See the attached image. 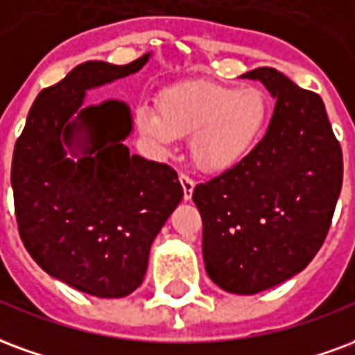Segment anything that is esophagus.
I'll use <instances>...</instances> for the list:
<instances>
[{"mask_svg":"<svg viewBox=\"0 0 355 355\" xmlns=\"http://www.w3.org/2000/svg\"><path fill=\"white\" fill-rule=\"evenodd\" d=\"M180 181H181V187H183V198L185 200H191L193 198V189H195V181L191 180L189 175L181 174L180 175Z\"/></svg>","mask_w":355,"mask_h":355,"instance_id":"34e87169","label":"esophagus"}]
</instances>
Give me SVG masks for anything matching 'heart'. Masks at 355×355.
<instances>
[{
  "instance_id": "b5f03b06",
  "label": "heart",
  "mask_w": 355,
  "mask_h": 355,
  "mask_svg": "<svg viewBox=\"0 0 355 355\" xmlns=\"http://www.w3.org/2000/svg\"><path fill=\"white\" fill-rule=\"evenodd\" d=\"M270 100L257 87L209 81L180 83L159 98V107H136L139 132L162 151L191 136V157L204 172L223 174L244 162L265 136Z\"/></svg>"
}]
</instances>
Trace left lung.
<instances>
[{"label": "left lung", "instance_id": "left-lung-1", "mask_svg": "<svg viewBox=\"0 0 355 355\" xmlns=\"http://www.w3.org/2000/svg\"><path fill=\"white\" fill-rule=\"evenodd\" d=\"M276 100L265 138L236 168L196 185L202 255L214 284L255 295L314 259L343 187V151L322 98L274 68L242 75Z\"/></svg>", "mask_w": 355, "mask_h": 355}]
</instances>
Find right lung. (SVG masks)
<instances>
[{
    "label": "right lung",
    "mask_w": 355,
    "mask_h": 355,
    "mask_svg": "<svg viewBox=\"0 0 355 355\" xmlns=\"http://www.w3.org/2000/svg\"><path fill=\"white\" fill-rule=\"evenodd\" d=\"M149 58L79 64L37 94L12 153L15 211L28 253L49 276L102 299L141 286L153 240L183 198L172 168L124 146L128 103L85 105L89 90L136 73Z\"/></svg>",
    "instance_id": "obj_1"
}]
</instances>
